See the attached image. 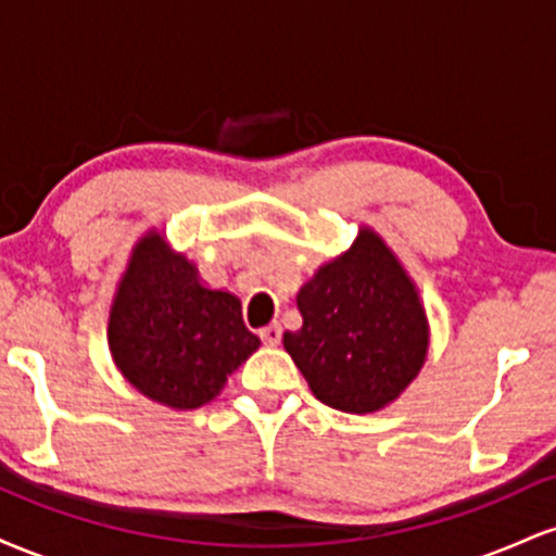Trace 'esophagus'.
Returning <instances> with one entry per match:
<instances>
[{
    "mask_svg": "<svg viewBox=\"0 0 556 556\" xmlns=\"http://www.w3.org/2000/svg\"><path fill=\"white\" fill-rule=\"evenodd\" d=\"M261 340L266 344H279V340H282V327L279 324H269V327L261 329Z\"/></svg>",
    "mask_w": 556,
    "mask_h": 556,
    "instance_id": "1",
    "label": "esophagus"
}]
</instances>
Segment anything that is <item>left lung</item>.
I'll return each instance as SVG.
<instances>
[{"label": "left lung", "instance_id": "1", "mask_svg": "<svg viewBox=\"0 0 556 556\" xmlns=\"http://www.w3.org/2000/svg\"><path fill=\"white\" fill-rule=\"evenodd\" d=\"M303 327L282 342L324 405L366 416L410 387L429 355L418 287L379 232L363 225L298 292Z\"/></svg>", "mask_w": 556, "mask_h": 556}]
</instances>
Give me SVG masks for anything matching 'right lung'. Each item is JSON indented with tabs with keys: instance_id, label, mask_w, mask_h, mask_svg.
<instances>
[{
	"instance_id": "right-lung-1",
	"label": "right lung",
	"mask_w": 556,
	"mask_h": 556,
	"mask_svg": "<svg viewBox=\"0 0 556 556\" xmlns=\"http://www.w3.org/2000/svg\"><path fill=\"white\" fill-rule=\"evenodd\" d=\"M106 342L119 374L172 410L212 402L261 344L242 324L240 300L203 285L193 261L159 229L132 245L112 298Z\"/></svg>"
}]
</instances>
